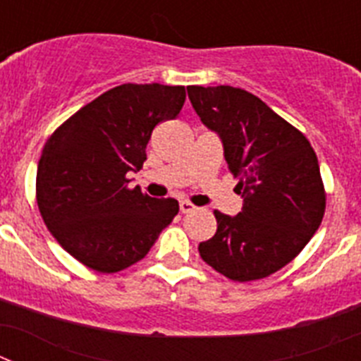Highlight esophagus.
Listing matches in <instances>:
<instances>
[{
	"label": "esophagus",
	"instance_id": "1",
	"mask_svg": "<svg viewBox=\"0 0 361 361\" xmlns=\"http://www.w3.org/2000/svg\"><path fill=\"white\" fill-rule=\"evenodd\" d=\"M178 208H180V212H183V213L195 212V206H193L190 200H180V202H178Z\"/></svg>",
	"mask_w": 361,
	"mask_h": 361
}]
</instances>
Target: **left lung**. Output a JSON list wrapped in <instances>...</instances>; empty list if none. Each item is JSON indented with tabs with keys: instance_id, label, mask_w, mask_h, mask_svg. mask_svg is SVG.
I'll return each mask as SVG.
<instances>
[{
	"instance_id": "1",
	"label": "left lung",
	"mask_w": 361,
	"mask_h": 361,
	"mask_svg": "<svg viewBox=\"0 0 361 361\" xmlns=\"http://www.w3.org/2000/svg\"><path fill=\"white\" fill-rule=\"evenodd\" d=\"M188 97L222 141L244 199L238 215L213 212L216 233L200 242V257L235 282L266 279L304 250L324 219L317 153L304 133L242 88L188 86Z\"/></svg>"
}]
</instances>
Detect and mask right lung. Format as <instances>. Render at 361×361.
<instances>
[{"instance_id":"1","label":"right lung","mask_w":361,"mask_h":361,"mask_svg":"<svg viewBox=\"0 0 361 361\" xmlns=\"http://www.w3.org/2000/svg\"><path fill=\"white\" fill-rule=\"evenodd\" d=\"M184 86L121 85L75 111L52 133L37 164V206L63 250L99 273L146 257L178 213L175 199L128 188L159 123L175 119Z\"/></svg>"}]
</instances>
